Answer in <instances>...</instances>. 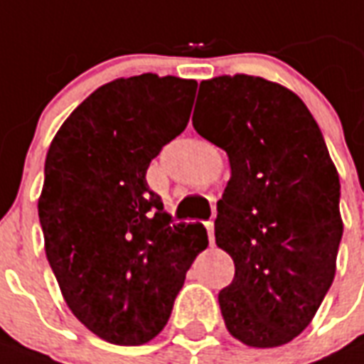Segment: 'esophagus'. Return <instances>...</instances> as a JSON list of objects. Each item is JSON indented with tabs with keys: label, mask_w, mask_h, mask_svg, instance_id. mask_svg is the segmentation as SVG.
Wrapping results in <instances>:
<instances>
[{
	"label": "esophagus",
	"mask_w": 364,
	"mask_h": 364,
	"mask_svg": "<svg viewBox=\"0 0 364 364\" xmlns=\"http://www.w3.org/2000/svg\"><path fill=\"white\" fill-rule=\"evenodd\" d=\"M206 229H208V237H210V244H213V221H206Z\"/></svg>",
	"instance_id": "1"
}]
</instances>
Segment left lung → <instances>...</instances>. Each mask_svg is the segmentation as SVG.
Segmentation results:
<instances>
[{
    "mask_svg": "<svg viewBox=\"0 0 364 364\" xmlns=\"http://www.w3.org/2000/svg\"><path fill=\"white\" fill-rule=\"evenodd\" d=\"M196 106L194 129L231 164L215 218V244L235 262L221 315L250 348H277L304 332L334 281L343 232L336 166L309 108L279 83L212 77Z\"/></svg>",
    "mask_w": 364,
    "mask_h": 364,
    "instance_id": "8db88e82",
    "label": "left lung"
}]
</instances>
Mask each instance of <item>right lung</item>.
<instances>
[{
  "mask_svg": "<svg viewBox=\"0 0 364 364\" xmlns=\"http://www.w3.org/2000/svg\"><path fill=\"white\" fill-rule=\"evenodd\" d=\"M194 80L141 74L93 91L53 139L38 200L47 262L77 321L116 346L151 342L208 246L202 223H176L146 183L187 127Z\"/></svg>",
  "mask_w": 364,
  "mask_h": 364,
  "instance_id": "obj_1",
  "label": "right lung"
}]
</instances>
